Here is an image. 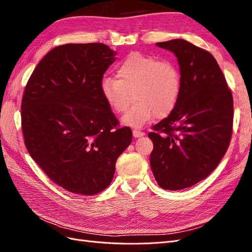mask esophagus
<instances>
[{
	"mask_svg": "<svg viewBox=\"0 0 252 252\" xmlns=\"http://www.w3.org/2000/svg\"><path fill=\"white\" fill-rule=\"evenodd\" d=\"M132 134H133V136L134 138H141V136H144L145 135V133L143 132V131H140V130H133L132 131Z\"/></svg>",
	"mask_w": 252,
	"mask_h": 252,
	"instance_id": "1",
	"label": "esophagus"
}]
</instances>
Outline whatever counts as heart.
Listing matches in <instances>:
<instances>
[{
    "mask_svg": "<svg viewBox=\"0 0 252 252\" xmlns=\"http://www.w3.org/2000/svg\"><path fill=\"white\" fill-rule=\"evenodd\" d=\"M182 75L171 61L131 53L117 67V79L105 78L101 84L104 100L112 111L124 112L122 124L139 129L152 119L164 118L178 104Z\"/></svg>",
    "mask_w": 252,
    "mask_h": 252,
    "instance_id": "heart-1",
    "label": "heart"
}]
</instances>
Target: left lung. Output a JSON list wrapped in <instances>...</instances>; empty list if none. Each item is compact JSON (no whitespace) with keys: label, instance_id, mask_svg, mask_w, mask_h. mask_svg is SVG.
<instances>
[{"label":"left lung","instance_id":"left-lung-1","mask_svg":"<svg viewBox=\"0 0 252 252\" xmlns=\"http://www.w3.org/2000/svg\"><path fill=\"white\" fill-rule=\"evenodd\" d=\"M173 52L182 75L178 104L148 134L150 166L159 187L181 190L215 170L229 146L233 100L211 53L183 39L157 43Z\"/></svg>","mask_w":252,"mask_h":252}]
</instances>
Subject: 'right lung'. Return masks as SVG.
Returning a JSON list of instances; mask_svg holds the SVG:
<instances>
[{
	"instance_id": "1",
	"label": "right lung",
	"mask_w": 252,
	"mask_h": 252,
	"mask_svg": "<svg viewBox=\"0 0 252 252\" xmlns=\"http://www.w3.org/2000/svg\"><path fill=\"white\" fill-rule=\"evenodd\" d=\"M117 52L101 43L66 44L36 65L22 98L29 155L48 178L72 193L107 188L120 155L132 141L101 91Z\"/></svg>"
}]
</instances>
